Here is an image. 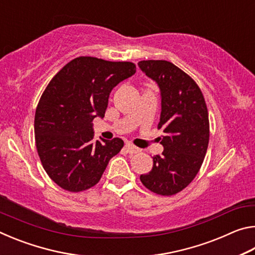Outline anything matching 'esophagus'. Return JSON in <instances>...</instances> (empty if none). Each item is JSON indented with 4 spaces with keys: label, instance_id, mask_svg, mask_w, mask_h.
Returning a JSON list of instances; mask_svg holds the SVG:
<instances>
[{
    "label": "esophagus",
    "instance_id": "obj_1",
    "mask_svg": "<svg viewBox=\"0 0 255 255\" xmlns=\"http://www.w3.org/2000/svg\"><path fill=\"white\" fill-rule=\"evenodd\" d=\"M126 150L127 152L129 153V154H136V153H138L139 152V148L138 147H136L135 145H132V144H130V143H127L126 144Z\"/></svg>",
    "mask_w": 255,
    "mask_h": 255
}]
</instances>
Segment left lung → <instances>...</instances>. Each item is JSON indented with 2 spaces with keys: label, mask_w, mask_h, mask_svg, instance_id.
Instances as JSON below:
<instances>
[{
  "label": "left lung",
  "mask_w": 255,
  "mask_h": 255,
  "mask_svg": "<svg viewBox=\"0 0 255 255\" xmlns=\"http://www.w3.org/2000/svg\"><path fill=\"white\" fill-rule=\"evenodd\" d=\"M138 66L161 90V156L140 181L150 191L173 196L196 178L209 143V118L201 90L187 73L167 60H141Z\"/></svg>",
  "instance_id": "8db88e82"
}]
</instances>
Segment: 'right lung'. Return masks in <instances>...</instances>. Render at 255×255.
Returning a JSON list of instances; mask_svg holds the SVG:
<instances>
[{
  "mask_svg": "<svg viewBox=\"0 0 255 255\" xmlns=\"http://www.w3.org/2000/svg\"><path fill=\"white\" fill-rule=\"evenodd\" d=\"M135 72L130 62L81 56L47 85L34 115V138L46 173L62 189L92 188L124 147L120 138L94 140L92 122L105 117L111 90Z\"/></svg>",
  "mask_w": 255,
  "mask_h": 255,
  "instance_id": "add662e5",
  "label": "right lung"
}]
</instances>
